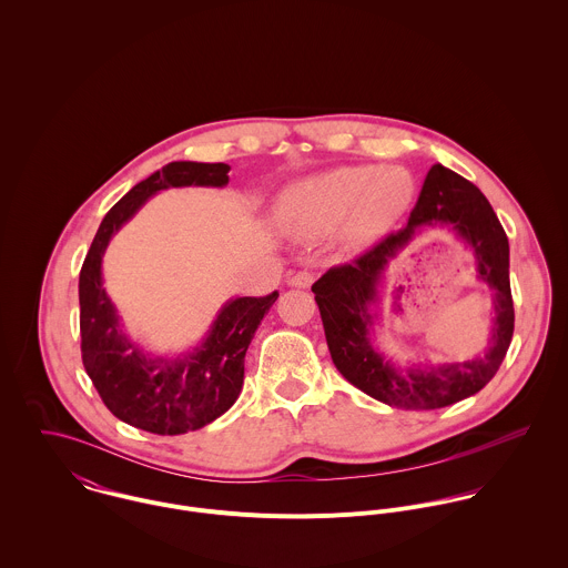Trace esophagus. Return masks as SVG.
<instances>
[{
	"instance_id": "esophagus-1",
	"label": "esophagus",
	"mask_w": 568,
	"mask_h": 568,
	"mask_svg": "<svg viewBox=\"0 0 568 568\" xmlns=\"http://www.w3.org/2000/svg\"><path fill=\"white\" fill-rule=\"evenodd\" d=\"M313 280H315V275H313V273H308V271H300V273H295V275L288 280V284H291V286H295V288H308V286L313 284Z\"/></svg>"
}]
</instances>
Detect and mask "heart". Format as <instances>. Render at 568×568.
<instances>
[{"instance_id":"b5f03b06","label":"heart","mask_w":568,"mask_h":568,"mask_svg":"<svg viewBox=\"0 0 568 568\" xmlns=\"http://www.w3.org/2000/svg\"><path fill=\"white\" fill-rule=\"evenodd\" d=\"M415 187L405 165H336L293 183L282 194V216L293 230L313 236L338 226V241L361 248L403 221Z\"/></svg>"}]
</instances>
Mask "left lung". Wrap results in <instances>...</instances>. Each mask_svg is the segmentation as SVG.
Wrapping results in <instances>:
<instances>
[{
  "label": "left lung",
  "instance_id": "obj_1",
  "mask_svg": "<svg viewBox=\"0 0 568 568\" xmlns=\"http://www.w3.org/2000/svg\"><path fill=\"white\" fill-rule=\"evenodd\" d=\"M437 229L467 244L478 278L493 291L487 352L468 362L400 366L373 343L384 273L408 243ZM313 293L336 369L363 394L398 408H442L475 396L498 372L514 334L507 236L481 190L442 163L428 170L405 230L354 264L329 268L313 284Z\"/></svg>",
  "mask_w": 568,
  "mask_h": 568
}]
</instances>
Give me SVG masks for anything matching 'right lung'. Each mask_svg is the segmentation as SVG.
Returning <instances> with one entry per match:
<instances>
[{
  "label": "right lung",
  "instance_id": "right-lung-1",
  "mask_svg": "<svg viewBox=\"0 0 568 568\" xmlns=\"http://www.w3.org/2000/svg\"><path fill=\"white\" fill-rule=\"evenodd\" d=\"M227 163L170 162L131 187L102 219L79 280L82 365L102 403L122 422L155 433L199 430L230 410L243 392L244 354L277 291L232 297L205 336L176 356L151 354L131 338L102 280L111 239L168 187H225Z\"/></svg>",
  "mask_w": 568,
  "mask_h": 568
}]
</instances>
